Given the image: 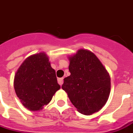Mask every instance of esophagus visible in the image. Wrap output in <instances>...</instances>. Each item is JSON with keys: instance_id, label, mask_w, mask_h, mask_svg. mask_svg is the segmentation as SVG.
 Here are the masks:
<instances>
[{"instance_id": "34e87169", "label": "esophagus", "mask_w": 133, "mask_h": 133, "mask_svg": "<svg viewBox=\"0 0 133 133\" xmlns=\"http://www.w3.org/2000/svg\"><path fill=\"white\" fill-rule=\"evenodd\" d=\"M58 83L60 85H62L63 83V78H58Z\"/></svg>"}]
</instances>
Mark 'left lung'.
I'll list each match as a JSON object with an SVG mask.
<instances>
[{
    "label": "left lung",
    "mask_w": 133,
    "mask_h": 133,
    "mask_svg": "<svg viewBox=\"0 0 133 133\" xmlns=\"http://www.w3.org/2000/svg\"><path fill=\"white\" fill-rule=\"evenodd\" d=\"M68 59L70 75L64 78L62 89L81 113L90 115L99 111L109 97V72L89 50L79 49Z\"/></svg>",
    "instance_id": "left-lung-1"
}]
</instances>
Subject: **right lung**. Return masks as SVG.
<instances>
[{"label":"right lung","instance_id":"add662e5","mask_svg":"<svg viewBox=\"0 0 133 133\" xmlns=\"http://www.w3.org/2000/svg\"><path fill=\"white\" fill-rule=\"evenodd\" d=\"M14 85L22 104L31 111L42 110L61 87L44 52L29 56L23 61L15 74Z\"/></svg>","mask_w":133,"mask_h":133}]
</instances>
